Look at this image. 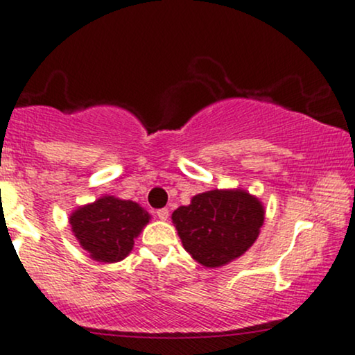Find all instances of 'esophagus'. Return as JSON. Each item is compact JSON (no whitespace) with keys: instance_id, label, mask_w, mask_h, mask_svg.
Returning a JSON list of instances; mask_svg holds the SVG:
<instances>
[{"instance_id":"1","label":"esophagus","mask_w":355,"mask_h":355,"mask_svg":"<svg viewBox=\"0 0 355 355\" xmlns=\"http://www.w3.org/2000/svg\"><path fill=\"white\" fill-rule=\"evenodd\" d=\"M168 215H170V211H168V208H162V210H159L157 211V216H159L160 220H168Z\"/></svg>"}]
</instances>
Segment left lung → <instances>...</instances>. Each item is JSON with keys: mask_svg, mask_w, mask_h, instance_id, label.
I'll return each mask as SVG.
<instances>
[{"mask_svg": "<svg viewBox=\"0 0 355 355\" xmlns=\"http://www.w3.org/2000/svg\"><path fill=\"white\" fill-rule=\"evenodd\" d=\"M182 245L196 263L220 268L245 254L264 223L261 200L241 189L210 190L191 196L172 213Z\"/></svg>", "mask_w": 355, "mask_h": 355, "instance_id": "8db88e82", "label": "left lung"}]
</instances>
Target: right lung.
<instances>
[{"label": "right lung", "mask_w": 355, "mask_h": 355, "mask_svg": "<svg viewBox=\"0 0 355 355\" xmlns=\"http://www.w3.org/2000/svg\"><path fill=\"white\" fill-rule=\"evenodd\" d=\"M150 221V213L132 200L104 195L78 207L69 216L72 234L89 258L117 263L127 258L134 240Z\"/></svg>", "instance_id": "1"}]
</instances>
